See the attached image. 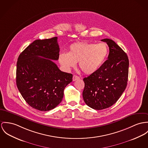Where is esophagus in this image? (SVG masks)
<instances>
[{
  "instance_id": "34e87169",
  "label": "esophagus",
  "mask_w": 148,
  "mask_h": 148,
  "mask_svg": "<svg viewBox=\"0 0 148 148\" xmlns=\"http://www.w3.org/2000/svg\"><path fill=\"white\" fill-rule=\"evenodd\" d=\"M79 79V77L77 75H74L73 77V81H75L76 80Z\"/></svg>"
}]
</instances>
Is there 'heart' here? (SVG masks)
Returning <instances> with one entry per match:
<instances>
[{"label":"heart","instance_id":"1","mask_svg":"<svg viewBox=\"0 0 148 148\" xmlns=\"http://www.w3.org/2000/svg\"><path fill=\"white\" fill-rule=\"evenodd\" d=\"M108 53L109 47L105 43H75L70 46L68 53L60 54L58 61L68 70L74 68L78 62L79 68L84 74H91L100 68Z\"/></svg>","mask_w":148,"mask_h":148}]
</instances>
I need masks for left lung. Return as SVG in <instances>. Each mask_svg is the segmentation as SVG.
I'll return each instance as SVG.
<instances>
[{
    "label": "left lung",
    "instance_id": "1",
    "mask_svg": "<svg viewBox=\"0 0 148 148\" xmlns=\"http://www.w3.org/2000/svg\"><path fill=\"white\" fill-rule=\"evenodd\" d=\"M109 47L108 60L97 71L83 79V97L95 110L110 107L125 90L128 76L129 60L124 51L109 39H103Z\"/></svg>",
    "mask_w": 148,
    "mask_h": 148
}]
</instances>
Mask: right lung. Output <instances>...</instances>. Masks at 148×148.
Returning a JSON list of instances; mask_svg holds the SVG:
<instances>
[{
	"mask_svg": "<svg viewBox=\"0 0 148 148\" xmlns=\"http://www.w3.org/2000/svg\"><path fill=\"white\" fill-rule=\"evenodd\" d=\"M59 52L57 37H53L35 40L18 58L17 87L26 102L36 110L46 112L56 108L72 82L73 75L61 71L51 60L58 59Z\"/></svg>",
	"mask_w": 148,
	"mask_h": 148,
	"instance_id": "right-lung-1",
	"label": "right lung"
}]
</instances>
